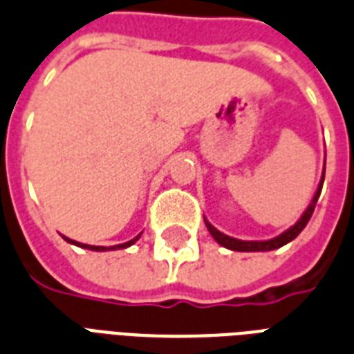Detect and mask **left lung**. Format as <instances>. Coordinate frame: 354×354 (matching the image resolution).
<instances>
[{
  "instance_id": "obj_1",
  "label": "left lung",
  "mask_w": 354,
  "mask_h": 354,
  "mask_svg": "<svg viewBox=\"0 0 354 354\" xmlns=\"http://www.w3.org/2000/svg\"><path fill=\"white\" fill-rule=\"evenodd\" d=\"M323 180H325V172H323V176H321V182L317 185V191H315L314 198L310 202V206L306 207V212L301 215V219L297 221L295 225L288 228L286 232H282L280 236L273 237V239H267V241H243V239H236V237H230L219 232L215 226L209 223L207 219H204L206 223V228L209 230V234L213 236V239L223 245L225 249H230V250H237V252H266V250H274V249H280V247H284L286 243L293 241L301 232L304 230V226L308 225L310 217H312V213H314V207L317 204V198L321 195V187H323Z\"/></svg>"
}]
</instances>
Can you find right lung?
<instances>
[{
  "instance_id": "add662e5",
  "label": "right lung",
  "mask_w": 354,
  "mask_h": 354,
  "mask_svg": "<svg viewBox=\"0 0 354 354\" xmlns=\"http://www.w3.org/2000/svg\"><path fill=\"white\" fill-rule=\"evenodd\" d=\"M141 234H142V232H141ZM141 234H139V236H135L133 239H129V241H126V243H120V245H113V247H109V249H107V247H96V245H85V243H77V241H74V239H70V237H64V236L63 237L68 243L75 245V247H81V249H88V250H96V252H104V250H117V249H126V247H131V245H133V243L137 241L139 237H141Z\"/></svg>"
}]
</instances>
